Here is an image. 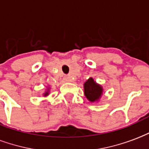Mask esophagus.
Returning a JSON list of instances; mask_svg holds the SVG:
<instances>
[{"mask_svg":"<svg viewBox=\"0 0 149 149\" xmlns=\"http://www.w3.org/2000/svg\"><path fill=\"white\" fill-rule=\"evenodd\" d=\"M64 80H65L66 82H69V81H71V78L69 77H65Z\"/></svg>","mask_w":149,"mask_h":149,"instance_id":"esophagus-1","label":"esophagus"}]
</instances>
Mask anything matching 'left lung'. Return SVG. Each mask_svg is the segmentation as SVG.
I'll use <instances>...</instances> for the list:
<instances>
[{
	"mask_svg": "<svg viewBox=\"0 0 149 149\" xmlns=\"http://www.w3.org/2000/svg\"><path fill=\"white\" fill-rule=\"evenodd\" d=\"M84 93L86 98L91 103L98 102L103 95V87L97 84L93 78L90 77L84 82Z\"/></svg>",
	"mask_w": 149,
	"mask_h": 149,
	"instance_id": "obj_1",
	"label": "left lung"
}]
</instances>
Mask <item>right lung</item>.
<instances>
[{"instance_id":"add662e5","label":"right lung","mask_w":149,"mask_h":149,"mask_svg":"<svg viewBox=\"0 0 149 149\" xmlns=\"http://www.w3.org/2000/svg\"><path fill=\"white\" fill-rule=\"evenodd\" d=\"M49 89H50V88H49V87L47 88L46 91L45 92V93H44V94H43V96H44V97H47V96L49 95Z\"/></svg>"}]
</instances>
